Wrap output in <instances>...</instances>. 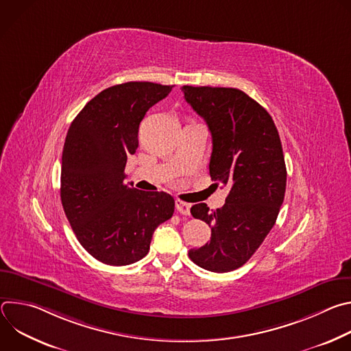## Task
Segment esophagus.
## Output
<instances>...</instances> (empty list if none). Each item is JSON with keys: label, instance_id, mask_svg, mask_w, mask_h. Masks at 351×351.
Wrapping results in <instances>:
<instances>
[{"label": "esophagus", "instance_id": "obj_1", "mask_svg": "<svg viewBox=\"0 0 351 351\" xmlns=\"http://www.w3.org/2000/svg\"><path fill=\"white\" fill-rule=\"evenodd\" d=\"M175 207H176V211L179 214H183V215H189L190 214V204L182 202V199H176Z\"/></svg>", "mask_w": 351, "mask_h": 351}]
</instances>
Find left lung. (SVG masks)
I'll list each match as a JSON object with an SVG mask.
<instances>
[{
  "label": "left lung",
  "instance_id": "left-lung-1",
  "mask_svg": "<svg viewBox=\"0 0 351 351\" xmlns=\"http://www.w3.org/2000/svg\"><path fill=\"white\" fill-rule=\"evenodd\" d=\"M182 91L211 132V179L230 187L222 208L191 207L213 233L189 257L207 271L229 272L252 258L276 222L286 190L280 137L268 111L239 88L183 86Z\"/></svg>",
  "mask_w": 351,
  "mask_h": 351
}]
</instances>
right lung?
Listing matches in <instances>:
<instances>
[{"label":"right lung","mask_w":351,"mask_h":351,"mask_svg":"<svg viewBox=\"0 0 351 351\" xmlns=\"http://www.w3.org/2000/svg\"><path fill=\"white\" fill-rule=\"evenodd\" d=\"M173 86L128 82L98 93L69 126L61 167V202L86 252L107 265L147 256L153 233L175 211L164 191L125 184L128 157L138 147L145 112Z\"/></svg>","instance_id":"right-lung-1"}]
</instances>
